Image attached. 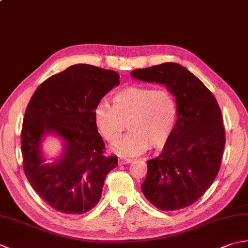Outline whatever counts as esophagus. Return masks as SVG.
I'll return each mask as SVG.
<instances>
[{"label": "esophagus", "mask_w": 248, "mask_h": 248, "mask_svg": "<svg viewBox=\"0 0 248 248\" xmlns=\"http://www.w3.org/2000/svg\"><path fill=\"white\" fill-rule=\"evenodd\" d=\"M132 162L131 159H128V157H119L118 163L119 165H124V164H129V163Z\"/></svg>", "instance_id": "34e87169"}]
</instances>
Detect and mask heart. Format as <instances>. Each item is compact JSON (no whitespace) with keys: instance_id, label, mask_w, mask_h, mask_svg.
Returning <instances> with one entry per match:
<instances>
[{"instance_id":"1","label":"heart","mask_w":248,"mask_h":248,"mask_svg":"<svg viewBox=\"0 0 248 248\" xmlns=\"http://www.w3.org/2000/svg\"><path fill=\"white\" fill-rule=\"evenodd\" d=\"M178 118L176 98L166 88L130 86L113 96V107L99 102L93 120L102 138L113 143L128 124L131 132L117 140L112 150L133 156L151 148L160 150L170 141Z\"/></svg>"}]
</instances>
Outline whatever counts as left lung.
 I'll return each mask as SVG.
<instances>
[{
    "label": "left lung",
    "instance_id": "left-lung-1",
    "mask_svg": "<svg viewBox=\"0 0 248 248\" xmlns=\"http://www.w3.org/2000/svg\"><path fill=\"white\" fill-rule=\"evenodd\" d=\"M140 81L163 84L176 98V128L159 156L147 162L141 191L163 211L194 203L217 178L225 147L222 112L213 93L176 62L136 69Z\"/></svg>",
    "mask_w": 248,
    "mask_h": 248
}]
</instances>
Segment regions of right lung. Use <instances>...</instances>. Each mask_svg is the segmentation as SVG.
Returning <instances> with one entry per match:
<instances>
[{
  "label": "right lung",
  "mask_w": 248,
  "mask_h": 248,
  "mask_svg": "<svg viewBox=\"0 0 248 248\" xmlns=\"http://www.w3.org/2000/svg\"><path fill=\"white\" fill-rule=\"evenodd\" d=\"M113 70L87 64L70 66L40 84L25 110L21 150L25 176L50 207L65 214H83L101 198L108 173L117 156L104 155L93 109L119 85ZM53 134L63 141L62 155L45 163L42 140Z\"/></svg>",
  "instance_id": "add662e5"
}]
</instances>
